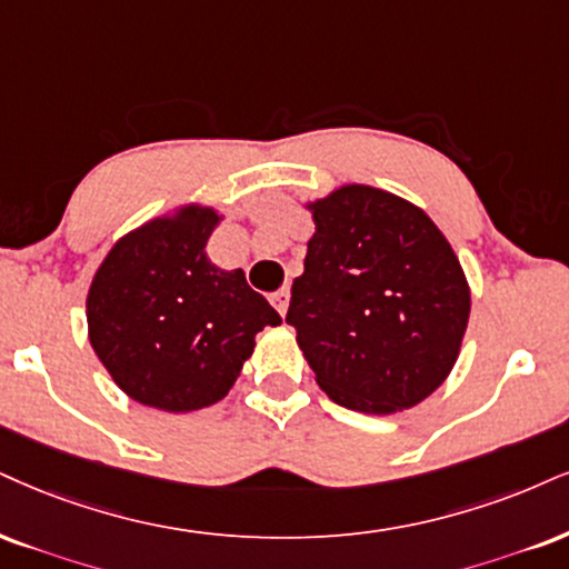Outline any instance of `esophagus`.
<instances>
[{"label":"esophagus","instance_id":"obj_1","mask_svg":"<svg viewBox=\"0 0 569 569\" xmlns=\"http://www.w3.org/2000/svg\"><path fill=\"white\" fill-rule=\"evenodd\" d=\"M271 306L277 308L279 317H284V313H287V306H290V290H287V287H282V290L271 292Z\"/></svg>","mask_w":569,"mask_h":569}]
</instances>
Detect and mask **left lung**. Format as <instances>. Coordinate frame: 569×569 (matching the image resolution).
<instances>
[{
  "instance_id": "obj_1",
  "label": "left lung",
  "mask_w": 569,
  "mask_h": 569,
  "mask_svg": "<svg viewBox=\"0 0 569 569\" xmlns=\"http://www.w3.org/2000/svg\"><path fill=\"white\" fill-rule=\"evenodd\" d=\"M317 231L292 282L287 325L319 388L361 413L425 401L459 359L469 284L422 208L346 184L308 202Z\"/></svg>"
}]
</instances>
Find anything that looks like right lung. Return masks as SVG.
Instances as JSON below:
<instances>
[{
    "label": "right lung",
    "instance_id": "add662e5",
    "mask_svg": "<svg viewBox=\"0 0 569 569\" xmlns=\"http://www.w3.org/2000/svg\"><path fill=\"white\" fill-rule=\"evenodd\" d=\"M213 208L184 206L113 244L87 296L89 342L113 382L152 409L219 403L263 327L282 325L244 271L210 263Z\"/></svg>",
    "mask_w": 569,
    "mask_h": 569
}]
</instances>
